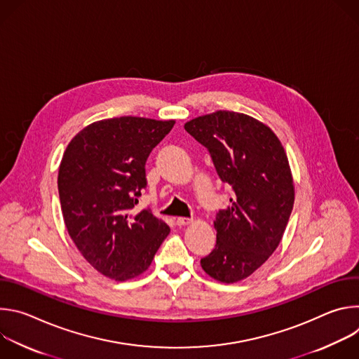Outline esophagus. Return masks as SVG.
Returning a JSON list of instances; mask_svg holds the SVG:
<instances>
[{
	"instance_id": "esophagus-1",
	"label": "esophagus",
	"mask_w": 359,
	"mask_h": 359,
	"mask_svg": "<svg viewBox=\"0 0 359 359\" xmlns=\"http://www.w3.org/2000/svg\"><path fill=\"white\" fill-rule=\"evenodd\" d=\"M193 220L191 219H187V217H177L176 219V224L177 226H187V224H190Z\"/></svg>"
}]
</instances>
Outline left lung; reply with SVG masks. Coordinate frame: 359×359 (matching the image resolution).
Returning <instances> with one entry per match:
<instances>
[{
    "instance_id": "left-lung-1",
    "label": "left lung",
    "mask_w": 359,
    "mask_h": 359,
    "mask_svg": "<svg viewBox=\"0 0 359 359\" xmlns=\"http://www.w3.org/2000/svg\"><path fill=\"white\" fill-rule=\"evenodd\" d=\"M184 129L208 147L219 177L234 191L230 208L216 216L217 241L201 269L220 283L241 281L284 236L295 194L285 150L267 125L233 111L194 118Z\"/></svg>"
}]
</instances>
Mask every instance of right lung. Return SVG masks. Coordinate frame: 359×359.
I'll use <instances>...</instances> for the list:
<instances>
[{"label":"right lung","instance_id":"obj_1","mask_svg":"<svg viewBox=\"0 0 359 359\" xmlns=\"http://www.w3.org/2000/svg\"><path fill=\"white\" fill-rule=\"evenodd\" d=\"M175 121L121 116L74 136L58 172L64 222L83 259L102 276L126 281L144 273L169 226L149 209L136 212L144 165Z\"/></svg>","mask_w":359,"mask_h":359}]
</instances>
